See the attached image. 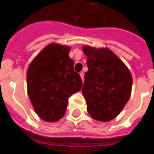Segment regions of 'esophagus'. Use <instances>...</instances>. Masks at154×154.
I'll list each match as a JSON object with an SVG mask.
<instances>
[{"label":"esophagus","instance_id":"esophagus-1","mask_svg":"<svg viewBox=\"0 0 154 154\" xmlns=\"http://www.w3.org/2000/svg\"><path fill=\"white\" fill-rule=\"evenodd\" d=\"M80 77H81V78H82V82H83L84 81V72H80Z\"/></svg>","mask_w":154,"mask_h":154}]
</instances>
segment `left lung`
<instances>
[{
  "mask_svg": "<svg viewBox=\"0 0 154 154\" xmlns=\"http://www.w3.org/2000/svg\"><path fill=\"white\" fill-rule=\"evenodd\" d=\"M87 57L82 92L88 114L94 119L108 122L118 116L129 100L132 75L129 68L108 48L82 46Z\"/></svg>",
  "mask_w": 154,
  "mask_h": 154,
  "instance_id": "8db88e82",
  "label": "left lung"
}]
</instances>
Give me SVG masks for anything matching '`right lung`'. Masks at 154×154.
I'll use <instances>...</instances> for the list:
<instances>
[{
  "label": "right lung",
  "mask_w": 154,
  "mask_h": 154,
  "mask_svg": "<svg viewBox=\"0 0 154 154\" xmlns=\"http://www.w3.org/2000/svg\"><path fill=\"white\" fill-rule=\"evenodd\" d=\"M70 46L51 43L31 61L27 69V92L35 113L47 122L62 119L68 98L82 87L69 57Z\"/></svg>",
  "instance_id": "right-lung-1"
}]
</instances>
